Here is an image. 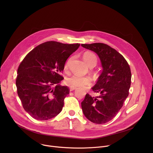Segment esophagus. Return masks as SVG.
Listing matches in <instances>:
<instances>
[{"mask_svg":"<svg viewBox=\"0 0 153 153\" xmlns=\"http://www.w3.org/2000/svg\"><path fill=\"white\" fill-rule=\"evenodd\" d=\"M76 87H72V86L70 87V90L71 91H73V90H76Z\"/></svg>","mask_w":153,"mask_h":153,"instance_id":"1","label":"esophagus"}]
</instances>
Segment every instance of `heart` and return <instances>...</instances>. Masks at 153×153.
Returning a JSON list of instances; mask_svg holds the SVG:
<instances>
[{"mask_svg": "<svg viewBox=\"0 0 153 153\" xmlns=\"http://www.w3.org/2000/svg\"><path fill=\"white\" fill-rule=\"evenodd\" d=\"M83 59L90 67H93L96 65L97 58L96 55L91 51H86L83 54ZM69 60L65 63L64 68L67 70L68 68ZM91 79L89 76H82L78 74H74L67 77L65 80V83L69 86H83L89 85L91 83Z\"/></svg>", "mask_w": 153, "mask_h": 153, "instance_id": "heart-1", "label": "heart"}]
</instances>
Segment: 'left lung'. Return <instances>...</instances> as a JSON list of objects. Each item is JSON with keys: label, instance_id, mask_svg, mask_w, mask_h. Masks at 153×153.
<instances>
[{"label": "left lung", "instance_id": "1", "mask_svg": "<svg viewBox=\"0 0 153 153\" xmlns=\"http://www.w3.org/2000/svg\"><path fill=\"white\" fill-rule=\"evenodd\" d=\"M99 56L103 71L92 90L97 95L87 93L82 102L85 117L91 122L103 124L112 120L123 106L129 94L131 73L123 56L102 43L81 44Z\"/></svg>", "mask_w": 153, "mask_h": 153}]
</instances>
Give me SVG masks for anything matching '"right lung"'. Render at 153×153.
Returning <instances> with one entry per match:
<instances>
[{
  "label": "right lung",
  "mask_w": 153,
  "mask_h": 153,
  "mask_svg": "<svg viewBox=\"0 0 153 153\" xmlns=\"http://www.w3.org/2000/svg\"><path fill=\"white\" fill-rule=\"evenodd\" d=\"M79 46L80 43L46 42L32 50L20 63L16 80L17 94L32 117L46 120L61 112L70 90L59 84L63 79L60 73Z\"/></svg>",
  "instance_id": "add662e5"
}]
</instances>
